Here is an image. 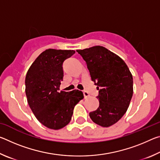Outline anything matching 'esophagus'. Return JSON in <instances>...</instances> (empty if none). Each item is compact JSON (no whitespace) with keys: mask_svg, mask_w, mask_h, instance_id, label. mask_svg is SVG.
Instances as JSON below:
<instances>
[{"mask_svg":"<svg viewBox=\"0 0 160 160\" xmlns=\"http://www.w3.org/2000/svg\"><path fill=\"white\" fill-rule=\"evenodd\" d=\"M83 94H84V97H85V98H88V97H90V94H89L88 92L86 91H83Z\"/></svg>","mask_w":160,"mask_h":160,"instance_id":"1","label":"esophagus"}]
</instances>
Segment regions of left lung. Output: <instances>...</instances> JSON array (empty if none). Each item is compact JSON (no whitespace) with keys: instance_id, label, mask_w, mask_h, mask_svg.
I'll list each match as a JSON object with an SVG mask.
<instances>
[{"instance_id":"left-lung-1","label":"left lung","mask_w":160,"mask_h":160,"mask_svg":"<svg viewBox=\"0 0 160 160\" xmlns=\"http://www.w3.org/2000/svg\"><path fill=\"white\" fill-rule=\"evenodd\" d=\"M85 61L99 91V106L90 117L102 127L116 123L125 114L133 93V80L125 62L107 48L95 47L77 50Z\"/></svg>"}]
</instances>
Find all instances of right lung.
Segmentation results:
<instances>
[{
    "label": "right lung",
    "instance_id": "1",
    "mask_svg": "<svg viewBox=\"0 0 160 160\" xmlns=\"http://www.w3.org/2000/svg\"><path fill=\"white\" fill-rule=\"evenodd\" d=\"M73 50L49 48L36 58L25 78V93L29 107L37 120L48 128L61 129L71 120L75 104L83 99L80 90L61 91L63 62Z\"/></svg>",
    "mask_w": 160,
    "mask_h": 160
}]
</instances>
